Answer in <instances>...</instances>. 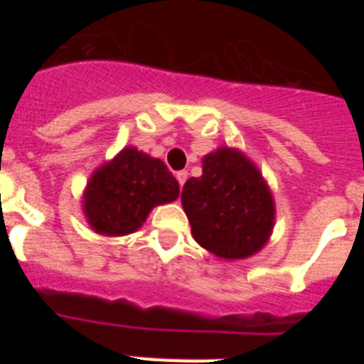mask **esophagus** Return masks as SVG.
<instances>
[{"label":"esophagus","mask_w":364,"mask_h":364,"mask_svg":"<svg viewBox=\"0 0 364 364\" xmlns=\"http://www.w3.org/2000/svg\"><path fill=\"white\" fill-rule=\"evenodd\" d=\"M176 180H178L180 188H184L186 180H188V171H178V173H176Z\"/></svg>","instance_id":"obj_1"}]
</instances>
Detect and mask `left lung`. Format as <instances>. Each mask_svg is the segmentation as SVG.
I'll return each instance as SVG.
<instances>
[{
    "instance_id": "obj_1",
    "label": "left lung",
    "mask_w": 364,
    "mask_h": 364,
    "mask_svg": "<svg viewBox=\"0 0 364 364\" xmlns=\"http://www.w3.org/2000/svg\"><path fill=\"white\" fill-rule=\"evenodd\" d=\"M182 208L193 239L224 260L253 257L275 226V200L255 162L222 146L202 159V175L182 189Z\"/></svg>"
}]
</instances>
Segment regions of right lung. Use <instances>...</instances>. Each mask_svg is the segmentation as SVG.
Segmentation results:
<instances>
[{
	"label": "right lung",
	"instance_id": "1",
	"mask_svg": "<svg viewBox=\"0 0 364 364\" xmlns=\"http://www.w3.org/2000/svg\"><path fill=\"white\" fill-rule=\"evenodd\" d=\"M178 182L160 159L124 147L89 176L82 210L92 231L124 237L144 226L153 208L176 200Z\"/></svg>",
	"mask_w": 364,
	"mask_h": 364
}]
</instances>
